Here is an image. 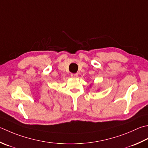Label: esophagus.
I'll list each match as a JSON object with an SVG mask.
<instances>
[{
	"instance_id": "esophagus-1",
	"label": "esophagus",
	"mask_w": 148,
	"mask_h": 148,
	"mask_svg": "<svg viewBox=\"0 0 148 148\" xmlns=\"http://www.w3.org/2000/svg\"><path fill=\"white\" fill-rule=\"evenodd\" d=\"M71 76L72 78H77L78 76V74H71Z\"/></svg>"
}]
</instances>
